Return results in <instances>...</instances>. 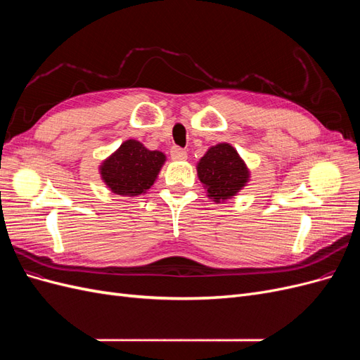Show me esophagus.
<instances>
[{
    "label": "esophagus",
    "instance_id": "1",
    "mask_svg": "<svg viewBox=\"0 0 360 360\" xmlns=\"http://www.w3.org/2000/svg\"><path fill=\"white\" fill-rule=\"evenodd\" d=\"M169 153H171V158H172L174 160H184V159L188 158V151L184 150V148H181V147H177V146L171 147Z\"/></svg>",
    "mask_w": 360,
    "mask_h": 360
}]
</instances>
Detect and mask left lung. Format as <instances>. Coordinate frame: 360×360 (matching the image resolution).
<instances>
[{
	"instance_id": "obj_1",
	"label": "left lung",
	"mask_w": 360,
	"mask_h": 360,
	"mask_svg": "<svg viewBox=\"0 0 360 360\" xmlns=\"http://www.w3.org/2000/svg\"><path fill=\"white\" fill-rule=\"evenodd\" d=\"M197 169L207 193L216 202L234 197L249 179L245 162L230 144H217L209 148Z\"/></svg>"
}]
</instances>
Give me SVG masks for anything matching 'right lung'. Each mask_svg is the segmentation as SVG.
I'll return each instance as SVG.
<instances>
[{
	"instance_id": "1",
	"label": "right lung",
	"mask_w": 360,
	"mask_h": 360,
	"mask_svg": "<svg viewBox=\"0 0 360 360\" xmlns=\"http://www.w3.org/2000/svg\"><path fill=\"white\" fill-rule=\"evenodd\" d=\"M163 162L162 151L147 150L139 141L127 139L102 163L101 174L114 193L136 197L153 186Z\"/></svg>"
}]
</instances>
